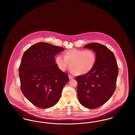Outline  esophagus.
<instances>
[{
  "label": "esophagus",
  "instance_id": "esophagus-1",
  "mask_svg": "<svg viewBox=\"0 0 135 135\" xmlns=\"http://www.w3.org/2000/svg\"><path fill=\"white\" fill-rule=\"evenodd\" d=\"M69 79H72L74 78L73 76H71V75H69Z\"/></svg>",
  "mask_w": 135,
  "mask_h": 135
}]
</instances>
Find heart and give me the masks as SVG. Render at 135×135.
<instances>
[{
	"label": "heart",
	"instance_id": "obj_1",
	"mask_svg": "<svg viewBox=\"0 0 135 135\" xmlns=\"http://www.w3.org/2000/svg\"><path fill=\"white\" fill-rule=\"evenodd\" d=\"M55 60L61 71H65L70 64L71 71L80 75L87 74L93 69L96 62V55L92 50L73 48L66 51L64 57L61 55L57 56Z\"/></svg>",
	"mask_w": 135,
	"mask_h": 135
}]
</instances>
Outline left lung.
Listing matches in <instances>:
<instances>
[{
	"label": "left lung",
	"instance_id": "1",
	"mask_svg": "<svg viewBox=\"0 0 135 135\" xmlns=\"http://www.w3.org/2000/svg\"><path fill=\"white\" fill-rule=\"evenodd\" d=\"M84 47L96 53V62L90 72L76 77L77 97L83 106L94 109L106 103L114 94L118 66L113 53L105 46L93 42Z\"/></svg>",
	"mask_w": 135,
	"mask_h": 135
}]
</instances>
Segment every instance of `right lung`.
<instances>
[{"label": "right lung", "mask_w": 135, "mask_h": 135, "mask_svg": "<svg viewBox=\"0 0 135 135\" xmlns=\"http://www.w3.org/2000/svg\"><path fill=\"white\" fill-rule=\"evenodd\" d=\"M64 49L49 43L34 44L24 53L20 65L22 93L33 105L47 109L57 103L68 75L58 68L55 56Z\"/></svg>", "instance_id": "1"}]
</instances>
